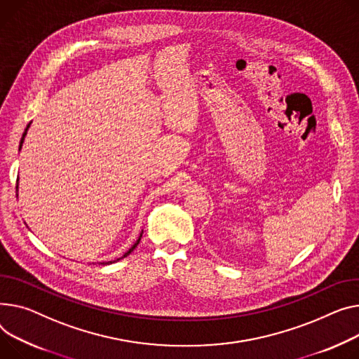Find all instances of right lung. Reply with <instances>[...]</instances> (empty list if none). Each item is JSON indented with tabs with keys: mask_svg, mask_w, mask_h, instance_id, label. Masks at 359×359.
<instances>
[{
	"mask_svg": "<svg viewBox=\"0 0 359 359\" xmlns=\"http://www.w3.org/2000/svg\"><path fill=\"white\" fill-rule=\"evenodd\" d=\"M30 124L32 123H29V126L26 127V130H24V133H22V137H21V141H20V147H18V150H21V147H22V142H24V138H26V135H27V131H29V128H30ZM17 192H18V179H17ZM17 196H18V194H17ZM141 236H142V231H141V233H140V236H138V240L134 243V245L121 257V258H124V257H127V255H130L134 250H135V247L138 245V243H140V240H141ZM121 258H116V259H114V261H104V262H100L101 266H108V264H112V262H116V261H119Z\"/></svg>",
	"mask_w": 359,
	"mask_h": 359,
	"instance_id": "1",
	"label": "right lung"
}]
</instances>
